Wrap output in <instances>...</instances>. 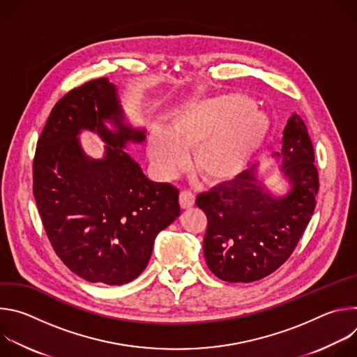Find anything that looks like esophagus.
<instances>
[{"mask_svg": "<svg viewBox=\"0 0 357 357\" xmlns=\"http://www.w3.org/2000/svg\"><path fill=\"white\" fill-rule=\"evenodd\" d=\"M195 199L196 196L189 192V190H182L179 195V203H181V208L182 209H189L195 205Z\"/></svg>", "mask_w": 357, "mask_h": 357, "instance_id": "obj_1", "label": "esophagus"}]
</instances>
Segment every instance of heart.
<instances>
[{"mask_svg": "<svg viewBox=\"0 0 357 357\" xmlns=\"http://www.w3.org/2000/svg\"><path fill=\"white\" fill-rule=\"evenodd\" d=\"M270 131L264 112L243 94H223L190 103L172 119L169 128L151 127L146 154L161 179H171L188 164L209 185L236 179L263 146Z\"/></svg>", "mask_w": 357, "mask_h": 357, "instance_id": "b5f03b06", "label": "heart"}]
</instances>
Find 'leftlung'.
<instances>
[{"label": "left lung", "mask_w": 357, "mask_h": 357, "mask_svg": "<svg viewBox=\"0 0 357 357\" xmlns=\"http://www.w3.org/2000/svg\"><path fill=\"white\" fill-rule=\"evenodd\" d=\"M274 157L287 183L284 193H271L254 165L196 199L208 216L206 264L223 281L251 282L274 273L288 260L314 215L319 189L315 154L307 126L296 113L289 117Z\"/></svg>", "instance_id": "left-lung-1"}]
</instances>
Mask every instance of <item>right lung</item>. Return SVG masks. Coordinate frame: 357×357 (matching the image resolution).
<instances>
[{
	"mask_svg": "<svg viewBox=\"0 0 357 357\" xmlns=\"http://www.w3.org/2000/svg\"><path fill=\"white\" fill-rule=\"evenodd\" d=\"M83 130L107 144L103 158L85 154L78 139ZM144 139L145 130L128 124L107 77L63 96L38 139L33 197L45 231L63 264L89 282L121 285L137 278L158 233L181 215L179 190L148 179L126 152Z\"/></svg>",
	"mask_w": 357,
	"mask_h": 357,
	"instance_id": "obj_1",
	"label": "right lung"
}]
</instances>
